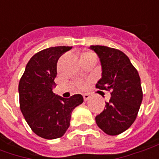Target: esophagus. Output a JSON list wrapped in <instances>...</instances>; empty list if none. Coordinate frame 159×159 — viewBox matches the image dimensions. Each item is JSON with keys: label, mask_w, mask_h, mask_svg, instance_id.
I'll list each match as a JSON object with an SVG mask.
<instances>
[{"label": "esophagus", "mask_w": 159, "mask_h": 159, "mask_svg": "<svg viewBox=\"0 0 159 159\" xmlns=\"http://www.w3.org/2000/svg\"><path fill=\"white\" fill-rule=\"evenodd\" d=\"M89 94H88V93H84V94H83V100H84V101H87L88 100H89Z\"/></svg>", "instance_id": "esophagus-1"}]
</instances>
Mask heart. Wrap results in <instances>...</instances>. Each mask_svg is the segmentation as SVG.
Wrapping results in <instances>:
<instances>
[{
	"label": "heart",
	"instance_id": "obj_1",
	"mask_svg": "<svg viewBox=\"0 0 159 159\" xmlns=\"http://www.w3.org/2000/svg\"><path fill=\"white\" fill-rule=\"evenodd\" d=\"M86 54H89V53H86ZM76 84H77V87L79 89H84L85 86H86V83L84 81H78Z\"/></svg>",
	"mask_w": 159,
	"mask_h": 159
}]
</instances>
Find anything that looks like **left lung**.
I'll return each instance as SVG.
<instances>
[{"mask_svg": "<svg viewBox=\"0 0 159 159\" xmlns=\"http://www.w3.org/2000/svg\"><path fill=\"white\" fill-rule=\"evenodd\" d=\"M101 65V78L96 88L111 90V99L95 117L98 127L109 135H117L129 128L136 118L143 93L137 70L128 56L118 49L90 46Z\"/></svg>", "mask_w": 159, "mask_h": 159, "instance_id": "8db88e82", "label": "left lung"}]
</instances>
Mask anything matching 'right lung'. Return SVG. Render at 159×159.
Masks as SVG:
<instances>
[{"mask_svg": "<svg viewBox=\"0 0 159 159\" xmlns=\"http://www.w3.org/2000/svg\"><path fill=\"white\" fill-rule=\"evenodd\" d=\"M71 48L59 46L38 52L29 60L19 81L21 112L33 132L44 139L63 136L70 126L73 110L83 102L81 94L66 99L52 92L57 62Z\"/></svg>", "mask_w": 159, "mask_h": 159, "instance_id": "right-lung-1", "label": "right lung"}]
</instances>
